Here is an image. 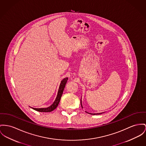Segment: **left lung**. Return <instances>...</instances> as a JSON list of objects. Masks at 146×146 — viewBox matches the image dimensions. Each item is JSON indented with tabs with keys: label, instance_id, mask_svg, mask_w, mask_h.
Returning a JSON list of instances; mask_svg holds the SVG:
<instances>
[{
	"label": "left lung",
	"instance_id": "1",
	"mask_svg": "<svg viewBox=\"0 0 146 146\" xmlns=\"http://www.w3.org/2000/svg\"><path fill=\"white\" fill-rule=\"evenodd\" d=\"M81 106L82 107V102H81ZM103 112H102V113H93V114H91V115H100V114H102Z\"/></svg>",
	"mask_w": 146,
	"mask_h": 146
}]
</instances>
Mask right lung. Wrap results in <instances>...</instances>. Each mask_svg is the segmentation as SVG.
<instances>
[{
	"label": "right lung",
	"mask_w": 146,
	"mask_h": 146,
	"mask_svg": "<svg viewBox=\"0 0 146 146\" xmlns=\"http://www.w3.org/2000/svg\"><path fill=\"white\" fill-rule=\"evenodd\" d=\"M68 80V78H64L61 81V83L60 84V86L58 88V95H57L55 101L54 102V103L50 106L47 107V108H33V107H31V108H32L33 109L37 111L42 112H51L53 110H54L58 106V104L60 102L61 97V96L62 95L64 90L65 88Z\"/></svg>",
	"instance_id": "add662e5"
}]
</instances>
